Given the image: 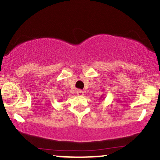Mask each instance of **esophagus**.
<instances>
[{
	"label": "esophagus",
	"instance_id": "obj_1",
	"mask_svg": "<svg viewBox=\"0 0 160 160\" xmlns=\"http://www.w3.org/2000/svg\"><path fill=\"white\" fill-rule=\"evenodd\" d=\"M76 94H77V95L82 96V95H83V94H84V92H83V91H82V90H77L76 91Z\"/></svg>",
	"mask_w": 160,
	"mask_h": 160
}]
</instances>
